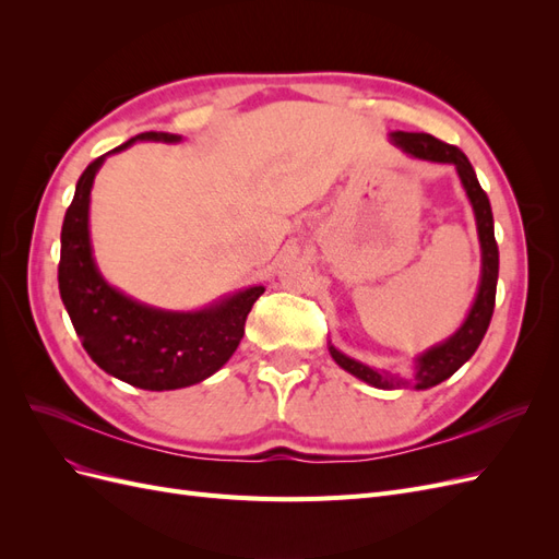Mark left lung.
Instances as JSON below:
<instances>
[{
  "instance_id": "8db88e82",
  "label": "left lung",
  "mask_w": 559,
  "mask_h": 559,
  "mask_svg": "<svg viewBox=\"0 0 559 559\" xmlns=\"http://www.w3.org/2000/svg\"><path fill=\"white\" fill-rule=\"evenodd\" d=\"M389 142L413 158L429 160V163H445L454 167V173L460 177L464 193L471 202L473 218H476V230H478V242H480L478 292L471 302L464 321L456 326V331L450 333L445 341L427 347L425 352H419L413 359L411 380L401 378L389 368L368 366L359 359H352L345 352L337 349L331 341H329V352L333 361L343 370H347L349 376L359 378L361 382L376 389H405V386L429 389L454 376L456 370L473 357V352L478 349V345L483 343V337L487 333L489 319H492V312H495L497 280H499V247L495 240V218H492V207H489V198L478 183L476 170H473V165L460 148L436 140L427 132L394 130L389 132Z\"/></svg>"
}]
</instances>
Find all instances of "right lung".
Wrapping results in <instances>:
<instances>
[{
	"mask_svg": "<svg viewBox=\"0 0 559 559\" xmlns=\"http://www.w3.org/2000/svg\"><path fill=\"white\" fill-rule=\"evenodd\" d=\"M181 140L173 132H142L95 158L76 181L60 235V298L83 349L105 373L146 392H170L214 376L238 349L247 314L265 292L257 284L198 310H163L116 289L99 273L91 242V191L99 167L134 142Z\"/></svg>",
	"mask_w": 559,
	"mask_h": 559,
	"instance_id": "1",
	"label": "right lung"
}]
</instances>
